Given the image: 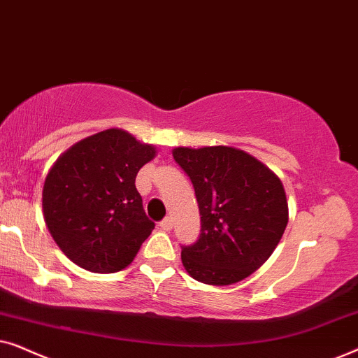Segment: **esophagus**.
<instances>
[{"label": "esophagus", "instance_id": "esophagus-1", "mask_svg": "<svg viewBox=\"0 0 358 358\" xmlns=\"http://www.w3.org/2000/svg\"><path fill=\"white\" fill-rule=\"evenodd\" d=\"M159 227H161V229H164V231H169L171 228H173V218L171 217H166L163 222L159 223Z\"/></svg>", "mask_w": 358, "mask_h": 358}]
</instances>
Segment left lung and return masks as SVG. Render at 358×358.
Listing matches in <instances>:
<instances>
[{
	"instance_id": "obj_1",
	"label": "left lung",
	"mask_w": 358,
	"mask_h": 358,
	"mask_svg": "<svg viewBox=\"0 0 358 358\" xmlns=\"http://www.w3.org/2000/svg\"><path fill=\"white\" fill-rule=\"evenodd\" d=\"M192 180L200 236L180 259L195 280L231 285L271 257L288 223L282 180L246 151L231 146L173 150Z\"/></svg>"
}]
</instances>
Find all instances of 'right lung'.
I'll return each mask as SVG.
<instances>
[{"label":"right lung","mask_w":358,"mask_h":358,"mask_svg":"<svg viewBox=\"0 0 358 358\" xmlns=\"http://www.w3.org/2000/svg\"><path fill=\"white\" fill-rule=\"evenodd\" d=\"M155 155V146L109 129L55 161L43 184V218L71 262L97 273L130 266L155 229L135 187L140 168Z\"/></svg>","instance_id":"add662e5"}]
</instances>
